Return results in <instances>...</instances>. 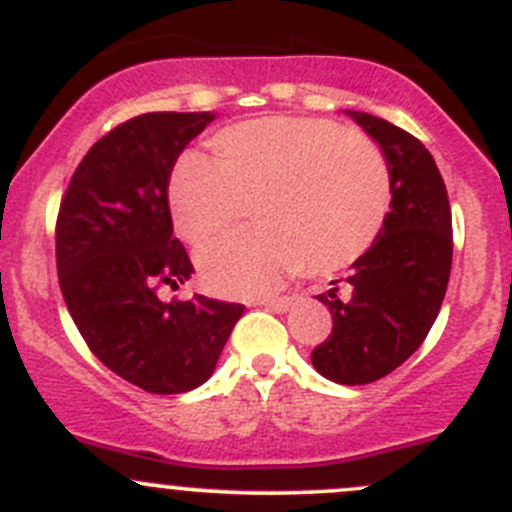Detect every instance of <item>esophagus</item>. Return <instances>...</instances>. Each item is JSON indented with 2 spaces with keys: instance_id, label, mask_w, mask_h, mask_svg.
Instances as JSON below:
<instances>
[{
  "instance_id": "1",
  "label": "esophagus",
  "mask_w": 512,
  "mask_h": 512,
  "mask_svg": "<svg viewBox=\"0 0 512 512\" xmlns=\"http://www.w3.org/2000/svg\"><path fill=\"white\" fill-rule=\"evenodd\" d=\"M262 307L272 309V312H289L294 304V297H272V299H262Z\"/></svg>"
}]
</instances>
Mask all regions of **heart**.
Instances as JSON below:
<instances>
[{"mask_svg":"<svg viewBox=\"0 0 512 512\" xmlns=\"http://www.w3.org/2000/svg\"><path fill=\"white\" fill-rule=\"evenodd\" d=\"M213 162L188 153L168 180V205L188 245H213L252 208L257 230L200 255L213 292L255 297L294 272L332 275L369 252L394 203L384 153L327 118L265 116L210 141Z\"/></svg>","mask_w":512,"mask_h":512,"instance_id":"heart-1","label":"heart"}]
</instances>
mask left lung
Segmentation results:
<instances>
[{
  "instance_id": "obj_1",
  "label": "left lung",
  "mask_w": 512,
  "mask_h": 512,
  "mask_svg": "<svg viewBox=\"0 0 512 512\" xmlns=\"http://www.w3.org/2000/svg\"><path fill=\"white\" fill-rule=\"evenodd\" d=\"M384 153L394 185L389 220L366 255L319 294L332 312L327 342L312 352L324 379L371 384L404 364L431 332L453 260L451 205L436 160L418 138L371 113L347 111Z\"/></svg>"
}]
</instances>
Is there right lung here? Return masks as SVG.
<instances>
[{"label": "right lung", "mask_w": 512, "mask_h": 512, "mask_svg": "<svg viewBox=\"0 0 512 512\" xmlns=\"http://www.w3.org/2000/svg\"><path fill=\"white\" fill-rule=\"evenodd\" d=\"M215 113H143L96 141L56 220V270L81 337L113 374L151 394H185L213 376L242 304L195 294L165 302L193 265L173 237L168 180Z\"/></svg>", "instance_id": "right-lung-1"}]
</instances>
